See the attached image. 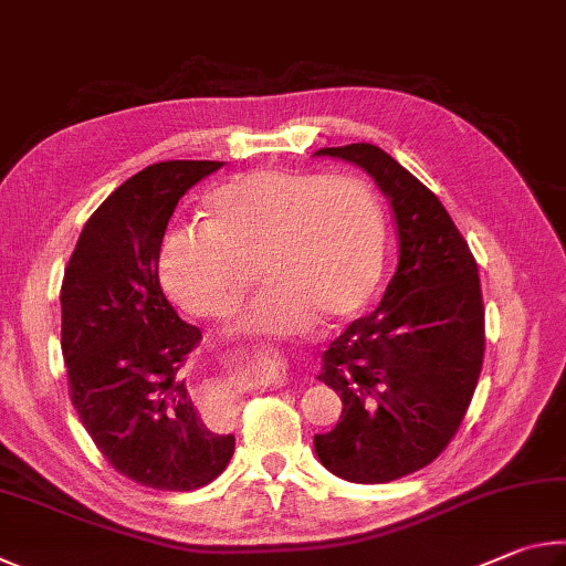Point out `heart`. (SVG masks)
<instances>
[{"instance_id": "obj_1", "label": "heart", "mask_w": 566, "mask_h": 566, "mask_svg": "<svg viewBox=\"0 0 566 566\" xmlns=\"http://www.w3.org/2000/svg\"><path fill=\"white\" fill-rule=\"evenodd\" d=\"M388 223L368 184L293 168H258L218 186L206 221L168 231L158 253L164 291L196 318H226L245 335H295L360 315L380 289ZM259 268L255 269L254 265Z\"/></svg>"}]
</instances>
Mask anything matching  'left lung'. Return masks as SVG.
I'll list each match as a JSON object with an SVG mask.
<instances>
[{"instance_id":"left-lung-1","label":"left lung","mask_w":566,"mask_h":566,"mask_svg":"<svg viewBox=\"0 0 566 566\" xmlns=\"http://www.w3.org/2000/svg\"><path fill=\"white\" fill-rule=\"evenodd\" d=\"M315 156L368 171L398 226V271L380 305L323 353L318 380L340 395L343 415L313 440L333 474L382 484L428 468L470 408L484 355L478 263L440 198L380 146Z\"/></svg>"}]
</instances>
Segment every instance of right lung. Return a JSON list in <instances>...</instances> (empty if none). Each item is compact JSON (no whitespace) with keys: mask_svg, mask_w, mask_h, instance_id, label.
Wrapping results in <instances>:
<instances>
[{"mask_svg":"<svg viewBox=\"0 0 566 566\" xmlns=\"http://www.w3.org/2000/svg\"><path fill=\"white\" fill-rule=\"evenodd\" d=\"M221 166L164 161L128 178L88 218L64 271L69 395L98 452L144 488H203L235 450L191 402L184 363L201 331L178 318L158 283L178 198Z\"/></svg>","mask_w":566,"mask_h":566,"instance_id":"1","label":"right lung"}]
</instances>
